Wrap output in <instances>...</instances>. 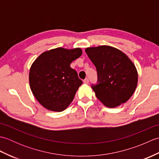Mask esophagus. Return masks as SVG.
Here are the masks:
<instances>
[{
	"label": "esophagus",
	"instance_id": "esophagus-1",
	"mask_svg": "<svg viewBox=\"0 0 159 159\" xmlns=\"http://www.w3.org/2000/svg\"><path fill=\"white\" fill-rule=\"evenodd\" d=\"M84 83L85 84H88L89 83V79H87V78H86V79L84 80Z\"/></svg>",
	"mask_w": 159,
	"mask_h": 159
}]
</instances>
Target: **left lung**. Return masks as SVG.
Here are the masks:
<instances>
[{
  "mask_svg": "<svg viewBox=\"0 0 159 159\" xmlns=\"http://www.w3.org/2000/svg\"><path fill=\"white\" fill-rule=\"evenodd\" d=\"M85 52L96 67L98 84L92 88L100 102L114 108L129 100L137 87L138 74L128 56L109 46L89 47Z\"/></svg>",
  "mask_w": 159,
  "mask_h": 159,
  "instance_id": "1",
  "label": "left lung"
}]
</instances>
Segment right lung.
<instances>
[{
  "label": "right lung",
  "instance_id": "1",
  "mask_svg": "<svg viewBox=\"0 0 159 159\" xmlns=\"http://www.w3.org/2000/svg\"><path fill=\"white\" fill-rule=\"evenodd\" d=\"M82 55L80 48H57L41 54L29 72L32 93L42 105L52 111H62L72 102L82 80L70 63Z\"/></svg>",
  "mask_w": 159,
  "mask_h": 159
}]
</instances>
